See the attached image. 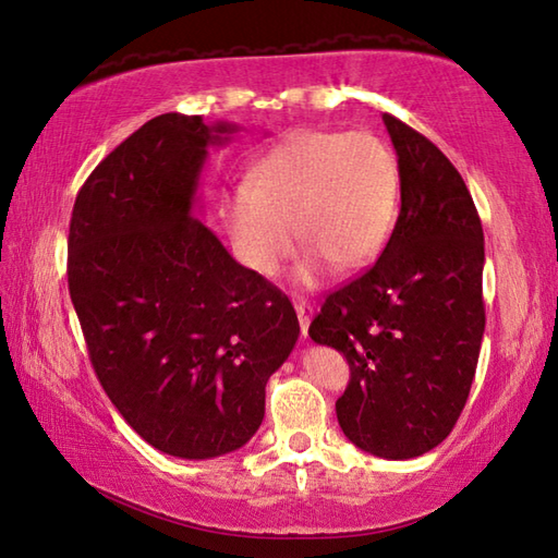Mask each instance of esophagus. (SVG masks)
<instances>
[{
  "mask_svg": "<svg viewBox=\"0 0 558 558\" xmlns=\"http://www.w3.org/2000/svg\"><path fill=\"white\" fill-rule=\"evenodd\" d=\"M293 306H296V315H299V323H301V335H303V338H306L308 325H311V318H313V306H311L308 301H303V299L293 301Z\"/></svg>",
  "mask_w": 558,
  "mask_h": 558,
  "instance_id": "esophagus-1",
  "label": "esophagus"
}]
</instances>
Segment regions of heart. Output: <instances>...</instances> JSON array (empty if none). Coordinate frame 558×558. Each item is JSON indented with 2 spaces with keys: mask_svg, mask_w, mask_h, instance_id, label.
<instances>
[{
  "mask_svg": "<svg viewBox=\"0 0 558 558\" xmlns=\"http://www.w3.org/2000/svg\"><path fill=\"white\" fill-rule=\"evenodd\" d=\"M401 177L374 133L301 131L250 167L245 186L220 196V218L245 267L275 277L296 240L308 247L293 281L313 289L332 265H369L393 233Z\"/></svg>",
  "mask_w": 558,
  "mask_h": 558,
  "instance_id": "heart-1",
  "label": "heart"
}]
</instances>
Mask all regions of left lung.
<instances>
[{"label":"left lung","mask_w":558,"mask_h":558,"mask_svg":"<svg viewBox=\"0 0 558 558\" xmlns=\"http://www.w3.org/2000/svg\"><path fill=\"white\" fill-rule=\"evenodd\" d=\"M398 155L401 214L376 265L325 299L313 342L350 364L338 398L344 437L381 459L435 449L474 384L483 311V228L445 153L384 113Z\"/></svg>","instance_id":"left-lung-1"}]
</instances>
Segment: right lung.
<instances>
[{
	"mask_svg": "<svg viewBox=\"0 0 558 558\" xmlns=\"http://www.w3.org/2000/svg\"><path fill=\"white\" fill-rule=\"evenodd\" d=\"M233 133L155 116L97 165L70 220V299L94 372L125 423L180 459L250 442L301 332L291 301L194 216L208 148Z\"/></svg>",
	"mask_w": 558,
	"mask_h": 558,
	"instance_id": "add662e5",
	"label": "right lung"
}]
</instances>
